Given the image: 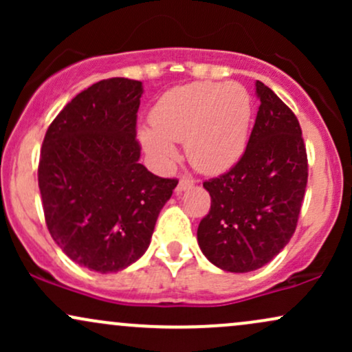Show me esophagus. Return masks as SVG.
Listing matches in <instances>:
<instances>
[{
	"instance_id": "esophagus-1",
	"label": "esophagus",
	"mask_w": 352,
	"mask_h": 352,
	"mask_svg": "<svg viewBox=\"0 0 352 352\" xmlns=\"http://www.w3.org/2000/svg\"><path fill=\"white\" fill-rule=\"evenodd\" d=\"M193 184H195V182H193V179H190V177H182V179L179 180V185H177V188H175L177 193L185 192L187 188L193 187Z\"/></svg>"
}]
</instances>
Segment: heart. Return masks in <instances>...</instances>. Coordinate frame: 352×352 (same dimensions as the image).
Segmentation results:
<instances>
[{"label": "heart", "instance_id": "heart-1", "mask_svg": "<svg viewBox=\"0 0 352 352\" xmlns=\"http://www.w3.org/2000/svg\"><path fill=\"white\" fill-rule=\"evenodd\" d=\"M250 120L252 99L241 84L193 82L172 89L155 104L153 129H140L139 139L160 165L175 162L177 142L185 144L197 170L217 173L243 153Z\"/></svg>", "mask_w": 352, "mask_h": 352}]
</instances>
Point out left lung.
I'll list each match as a JSON object with an SVG mask.
<instances>
[{"label": "left lung", "instance_id": "8db88e82", "mask_svg": "<svg viewBox=\"0 0 352 352\" xmlns=\"http://www.w3.org/2000/svg\"><path fill=\"white\" fill-rule=\"evenodd\" d=\"M256 120L241 159L204 182L212 197L197 240L205 256L230 273L272 261L296 230L308 184V157L296 116L256 80Z\"/></svg>", "mask_w": 352, "mask_h": 352}]
</instances>
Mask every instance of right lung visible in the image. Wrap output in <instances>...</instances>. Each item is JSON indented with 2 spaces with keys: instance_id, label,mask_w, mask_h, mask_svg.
I'll return each instance as SVG.
<instances>
[{
  "instance_id": "right-lung-1",
  "label": "right lung",
  "mask_w": 352,
  "mask_h": 352,
  "mask_svg": "<svg viewBox=\"0 0 352 352\" xmlns=\"http://www.w3.org/2000/svg\"><path fill=\"white\" fill-rule=\"evenodd\" d=\"M142 92L140 80H99L59 112L43 140L38 184L47 230L92 272H120L142 256L179 184L139 164Z\"/></svg>"
}]
</instances>
